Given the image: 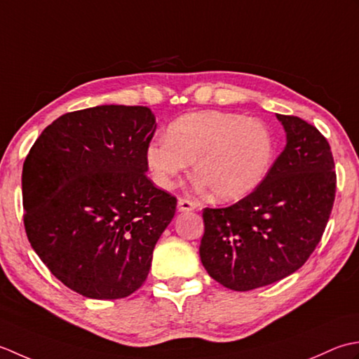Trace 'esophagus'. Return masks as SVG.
Returning a JSON list of instances; mask_svg holds the SVG:
<instances>
[{"label": "esophagus", "instance_id": "1", "mask_svg": "<svg viewBox=\"0 0 359 359\" xmlns=\"http://www.w3.org/2000/svg\"><path fill=\"white\" fill-rule=\"evenodd\" d=\"M198 209V206L194 201L186 200V198H180L178 200V210L180 212H189V210H195Z\"/></svg>", "mask_w": 359, "mask_h": 359}]
</instances>
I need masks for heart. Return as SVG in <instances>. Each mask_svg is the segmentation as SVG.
I'll return each mask as SVG.
<instances>
[{"instance_id":"1","label":"heart","mask_w":359,"mask_h":359,"mask_svg":"<svg viewBox=\"0 0 359 359\" xmlns=\"http://www.w3.org/2000/svg\"><path fill=\"white\" fill-rule=\"evenodd\" d=\"M276 141L259 119L201 111L170 123L167 137H155L145 163L156 184L172 189L194 163L195 177L220 201H236L260 186L271 169Z\"/></svg>"}]
</instances>
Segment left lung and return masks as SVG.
<instances>
[{
    "label": "left lung",
    "instance_id": "8db88e82",
    "mask_svg": "<svg viewBox=\"0 0 359 359\" xmlns=\"http://www.w3.org/2000/svg\"><path fill=\"white\" fill-rule=\"evenodd\" d=\"M287 145L260 186L228 208L203 210L200 257L233 291L282 280L318 246L330 218L336 172L330 144L297 116L276 114Z\"/></svg>",
    "mask_w": 359,
    "mask_h": 359
}]
</instances>
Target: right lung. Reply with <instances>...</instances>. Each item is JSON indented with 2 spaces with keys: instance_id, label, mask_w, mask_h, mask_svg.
I'll return each instance as SVG.
<instances>
[{
  "instance_id": "add662e5",
  "label": "right lung",
  "mask_w": 359,
  "mask_h": 359,
  "mask_svg": "<svg viewBox=\"0 0 359 359\" xmlns=\"http://www.w3.org/2000/svg\"><path fill=\"white\" fill-rule=\"evenodd\" d=\"M156 130L147 107L100 105L60 116L23 165L25 229L58 280L91 299L145 282L177 198L147 178Z\"/></svg>"
}]
</instances>
